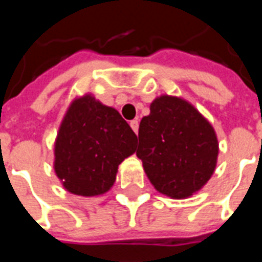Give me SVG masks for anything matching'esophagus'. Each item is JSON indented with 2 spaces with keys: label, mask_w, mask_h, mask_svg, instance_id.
Listing matches in <instances>:
<instances>
[{
  "label": "esophagus",
  "mask_w": 262,
  "mask_h": 262,
  "mask_svg": "<svg viewBox=\"0 0 262 262\" xmlns=\"http://www.w3.org/2000/svg\"><path fill=\"white\" fill-rule=\"evenodd\" d=\"M130 127L133 129V132H135V133H137V132H139V121H137V119H133V121H130Z\"/></svg>",
  "instance_id": "esophagus-1"
}]
</instances>
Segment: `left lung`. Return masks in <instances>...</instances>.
Returning <instances> with one entry per match:
<instances>
[{"label":"left lung","mask_w":262,"mask_h":262,"mask_svg":"<svg viewBox=\"0 0 262 262\" xmlns=\"http://www.w3.org/2000/svg\"><path fill=\"white\" fill-rule=\"evenodd\" d=\"M217 152L211 123L182 99L160 96L140 122L136 155L156 190L168 197L200 190L215 171Z\"/></svg>","instance_id":"8db88e82"}]
</instances>
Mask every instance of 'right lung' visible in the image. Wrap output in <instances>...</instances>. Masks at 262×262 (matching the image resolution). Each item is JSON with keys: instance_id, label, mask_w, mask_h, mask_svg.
Segmentation results:
<instances>
[{"instance_id": "1", "label": "right lung", "mask_w": 262, "mask_h": 262, "mask_svg": "<svg viewBox=\"0 0 262 262\" xmlns=\"http://www.w3.org/2000/svg\"><path fill=\"white\" fill-rule=\"evenodd\" d=\"M137 136L119 113L85 95L72 103L55 141L54 168L73 194L98 195L115 182Z\"/></svg>"}]
</instances>
